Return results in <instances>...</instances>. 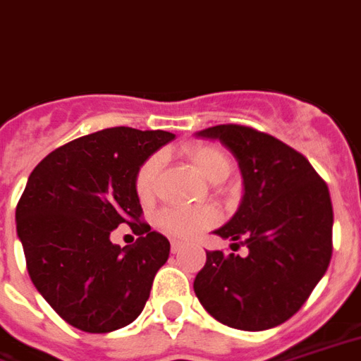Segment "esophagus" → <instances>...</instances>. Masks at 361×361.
<instances>
[{
    "label": "esophagus",
    "mask_w": 361,
    "mask_h": 361,
    "mask_svg": "<svg viewBox=\"0 0 361 361\" xmlns=\"http://www.w3.org/2000/svg\"><path fill=\"white\" fill-rule=\"evenodd\" d=\"M180 248H183V242H178V240L171 242V252H173V254L180 252Z\"/></svg>",
    "instance_id": "esophagus-1"
}]
</instances>
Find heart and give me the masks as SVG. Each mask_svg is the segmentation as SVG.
I'll return each instance as SVG.
<instances>
[{
	"label": "heart",
	"instance_id": "heart-1",
	"mask_svg": "<svg viewBox=\"0 0 361 361\" xmlns=\"http://www.w3.org/2000/svg\"><path fill=\"white\" fill-rule=\"evenodd\" d=\"M184 155L188 157L194 171L206 180H213L217 175H228L231 165L219 149L209 148V146H192L184 152ZM157 173H159V157L157 155L146 159L136 173L134 190L142 202H149L154 196ZM217 219H219V213L215 207H192V209L167 207V209H161L157 213L155 225L171 238H194L202 231L215 225Z\"/></svg>",
	"mask_w": 361,
	"mask_h": 361
}]
</instances>
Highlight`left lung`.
Returning a JSON list of instances; mask_svg holds the SVG:
<instances>
[{"instance_id": "1", "label": "left lung", "mask_w": 361, "mask_h": 361, "mask_svg": "<svg viewBox=\"0 0 361 361\" xmlns=\"http://www.w3.org/2000/svg\"><path fill=\"white\" fill-rule=\"evenodd\" d=\"M219 140L240 167L244 196L215 231L248 254L207 252L194 292L212 317L242 331L277 327L304 306L333 256V204L312 163L271 134L242 125L196 133Z\"/></svg>"}]
</instances>
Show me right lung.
I'll return each instance as SVG.
<instances>
[{
	"label": "right lung",
	"instance_id": "1",
	"mask_svg": "<svg viewBox=\"0 0 361 361\" xmlns=\"http://www.w3.org/2000/svg\"><path fill=\"white\" fill-rule=\"evenodd\" d=\"M173 138L165 130L105 128L54 149L28 177L15 213L26 269L59 317L84 333L133 323L169 257V240L142 221L134 178ZM119 224L141 236L133 247L109 238Z\"/></svg>",
	"mask_w": 361,
	"mask_h": 361
}]
</instances>
